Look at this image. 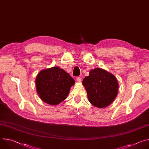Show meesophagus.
Here are the masks:
<instances>
[{
    "instance_id": "1",
    "label": "esophagus",
    "mask_w": 149,
    "mask_h": 149,
    "mask_svg": "<svg viewBox=\"0 0 149 149\" xmlns=\"http://www.w3.org/2000/svg\"><path fill=\"white\" fill-rule=\"evenodd\" d=\"M76 79H77V82H81V78L80 77H77Z\"/></svg>"
}]
</instances>
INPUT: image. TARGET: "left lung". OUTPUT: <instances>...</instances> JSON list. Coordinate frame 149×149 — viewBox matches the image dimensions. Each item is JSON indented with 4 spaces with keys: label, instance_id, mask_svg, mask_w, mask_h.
Returning <instances> with one entry per match:
<instances>
[{
    "label": "left lung",
    "instance_id": "obj_1",
    "mask_svg": "<svg viewBox=\"0 0 149 149\" xmlns=\"http://www.w3.org/2000/svg\"><path fill=\"white\" fill-rule=\"evenodd\" d=\"M82 85L86 88L90 102L98 108L110 105L115 100L118 90V82L116 77L106 70L96 68L85 77Z\"/></svg>",
    "mask_w": 149,
    "mask_h": 149
}]
</instances>
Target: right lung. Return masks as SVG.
<instances>
[{"label":"right lung","instance_id":"right-lung-1","mask_svg":"<svg viewBox=\"0 0 149 149\" xmlns=\"http://www.w3.org/2000/svg\"><path fill=\"white\" fill-rule=\"evenodd\" d=\"M74 79L64 70L53 67L40 71L36 76V91L44 102L56 105L65 100L74 85Z\"/></svg>","mask_w":149,"mask_h":149}]
</instances>
